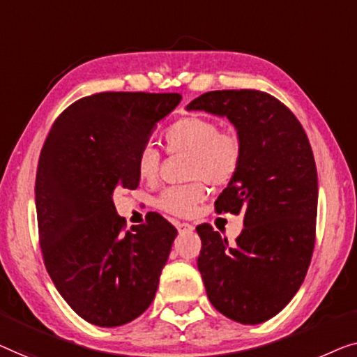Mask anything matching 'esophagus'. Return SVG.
I'll return each mask as SVG.
<instances>
[{
  "label": "esophagus",
  "mask_w": 357,
  "mask_h": 357,
  "mask_svg": "<svg viewBox=\"0 0 357 357\" xmlns=\"http://www.w3.org/2000/svg\"><path fill=\"white\" fill-rule=\"evenodd\" d=\"M176 228H178V231L179 233H184V231H192L194 229V227L190 223H176Z\"/></svg>",
  "instance_id": "34e87169"
}]
</instances>
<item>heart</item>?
<instances>
[{
	"label": "heart",
	"instance_id": "1",
	"mask_svg": "<svg viewBox=\"0 0 357 357\" xmlns=\"http://www.w3.org/2000/svg\"><path fill=\"white\" fill-rule=\"evenodd\" d=\"M165 144L169 153L189 155L185 176L197 179L184 185L165 189L157 199V207L163 212L189 217L207 197V188L200 179L212 185H227L238 174L243 162V140L231 129H220L212 118H181L165 130ZM162 168V153L153 145L140 147L135 158L139 179L152 183Z\"/></svg>",
	"mask_w": 357,
	"mask_h": 357
}]
</instances>
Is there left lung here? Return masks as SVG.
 <instances>
[{
  "label": "left lung",
  "instance_id": "left-lung-1",
  "mask_svg": "<svg viewBox=\"0 0 357 357\" xmlns=\"http://www.w3.org/2000/svg\"><path fill=\"white\" fill-rule=\"evenodd\" d=\"M188 109L227 116L243 140L241 168L215 210L243 213L244 228L231 245L212 225H199V272L218 312L262 324L294 298L312 259L319 183L307 134L284 103L262 90H213Z\"/></svg>",
  "mask_w": 357,
  "mask_h": 357
}]
</instances>
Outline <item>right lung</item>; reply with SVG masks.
<instances>
[{"label": "right lung", "mask_w": 357, "mask_h": 357, "mask_svg": "<svg viewBox=\"0 0 357 357\" xmlns=\"http://www.w3.org/2000/svg\"><path fill=\"white\" fill-rule=\"evenodd\" d=\"M179 102V93L89 95L59 114L40 152L35 207L43 262L89 324H128L157 293L178 231L157 212L126 231L113 192L137 188L139 150Z\"/></svg>", "instance_id": "obj_1"}]
</instances>
